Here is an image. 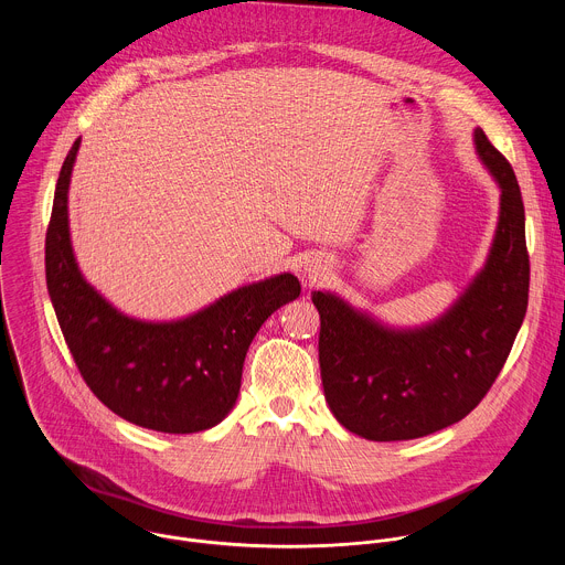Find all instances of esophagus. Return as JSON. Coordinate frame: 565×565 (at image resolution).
<instances>
[{
    "label": "esophagus",
    "instance_id": "esophagus-1",
    "mask_svg": "<svg viewBox=\"0 0 565 565\" xmlns=\"http://www.w3.org/2000/svg\"><path fill=\"white\" fill-rule=\"evenodd\" d=\"M317 277H321V275H319V273H315V270L308 275V279H312V281H317Z\"/></svg>",
    "mask_w": 565,
    "mask_h": 565
}]
</instances>
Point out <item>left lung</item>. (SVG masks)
Returning a JSON list of instances; mask_svg holds the SVG:
<instances>
[{"label":"left lung","mask_w":565,"mask_h":565,"mask_svg":"<svg viewBox=\"0 0 565 565\" xmlns=\"http://www.w3.org/2000/svg\"><path fill=\"white\" fill-rule=\"evenodd\" d=\"M473 140L501 185V216L486 270L445 317L391 331L331 292H312L327 402L366 440H412L462 420L497 382L523 324L530 255L519 181L486 131Z\"/></svg>","instance_id":"obj_1"}]
</instances>
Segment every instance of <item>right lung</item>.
<instances>
[{
  "label": "right lung",
  "instance_id": "add662e5",
  "mask_svg": "<svg viewBox=\"0 0 565 565\" xmlns=\"http://www.w3.org/2000/svg\"><path fill=\"white\" fill-rule=\"evenodd\" d=\"M68 149L46 227V286L75 366L116 416L163 434H196L234 407L248 347L264 321L299 297L295 275L238 288L201 312L151 324L118 312L77 270L68 238Z\"/></svg>",
  "mask_w": 565,
  "mask_h": 565
}]
</instances>
